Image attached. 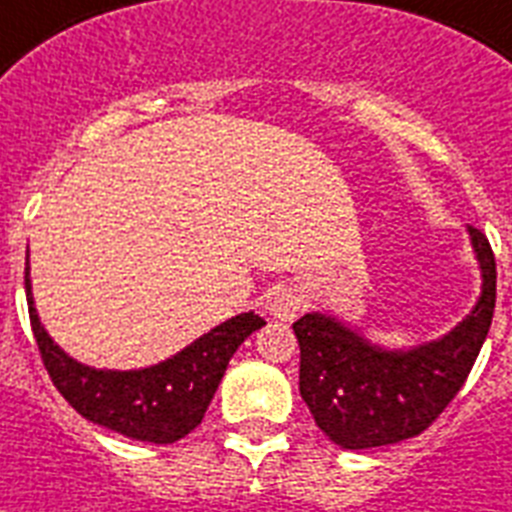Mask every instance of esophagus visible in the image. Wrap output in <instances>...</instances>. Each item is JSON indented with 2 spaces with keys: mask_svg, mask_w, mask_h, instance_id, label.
<instances>
[{
  "mask_svg": "<svg viewBox=\"0 0 512 512\" xmlns=\"http://www.w3.org/2000/svg\"><path fill=\"white\" fill-rule=\"evenodd\" d=\"M304 307H307V296L294 286H278L270 291L268 302H265V309L281 322H291Z\"/></svg>",
  "mask_w": 512,
  "mask_h": 512,
  "instance_id": "1",
  "label": "esophagus"
}]
</instances>
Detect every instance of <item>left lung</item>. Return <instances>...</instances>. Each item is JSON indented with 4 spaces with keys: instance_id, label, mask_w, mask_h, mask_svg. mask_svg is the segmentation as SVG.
I'll use <instances>...</instances> for the list:
<instances>
[{
    "instance_id": "obj_1",
    "label": "left lung",
    "mask_w": 512,
    "mask_h": 512,
    "mask_svg": "<svg viewBox=\"0 0 512 512\" xmlns=\"http://www.w3.org/2000/svg\"><path fill=\"white\" fill-rule=\"evenodd\" d=\"M482 294L442 338L385 349L338 317L309 312L294 322L302 351L299 393L317 427L346 450H367L422 435L463 388L492 325L495 255L487 236L466 226Z\"/></svg>"
}]
</instances>
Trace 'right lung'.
<instances>
[{"instance_id":"1","label":"right lung","mask_w":512,"mask_h":512,"mask_svg":"<svg viewBox=\"0 0 512 512\" xmlns=\"http://www.w3.org/2000/svg\"><path fill=\"white\" fill-rule=\"evenodd\" d=\"M25 296L38 351L64 401L88 422L156 445L182 440L203 422L234 351L265 325L255 312H242L158 364L143 369H96L59 349L41 325L33 304L28 257Z\"/></svg>"}]
</instances>
